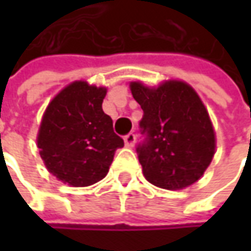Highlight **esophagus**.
Returning <instances> with one entry per match:
<instances>
[{"mask_svg": "<svg viewBox=\"0 0 251 251\" xmlns=\"http://www.w3.org/2000/svg\"><path fill=\"white\" fill-rule=\"evenodd\" d=\"M135 140H137V137H135V134H134V132H128V134L124 137V142H126V145H127V147H134Z\"/></svg>", "mask_w": 251, "mask_h": 251, "instance_id": "obj_1", "label": "esophagus"}]
</instances>
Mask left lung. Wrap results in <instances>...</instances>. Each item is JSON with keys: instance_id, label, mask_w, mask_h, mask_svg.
Returning <instances> with one entry per match:
<instances>
[{"instance_id": "8db88e82", "label": "left lung", "mask_w": 251, "mask_h": 251, "mask_svg": "<svg viewBox=\"0 0 251 251\" xmlns=\"http://www.w3.org/2000/svg\"><path fill=\"white\" fill-rule=\"evenodd\" d=\"M130 86L144 111L140 121L144 140L137 153L145 178L166 190L196 183L215 153V132L197 93L180 81L152 89L140 82Z\"/></svg>"}]
</instances>
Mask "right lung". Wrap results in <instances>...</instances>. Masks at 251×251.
<instances>
[{"label":"right lung","mask_w":251,"mask_h":251,"mask_svg":"<svg viewBox=\"0 0 251 251\" xmlns=\"http://www.w3.org/2000/svg\"><path fill=\"white\" fill-rule=\"evenodd\" d=\"M104 88L76 81L60 92L44 113L37 147L46 168L73 187L98 183L109 172L124 141L101 103Z\"/></svg>","instance_id":"right-lung-1"}]
</instances>
